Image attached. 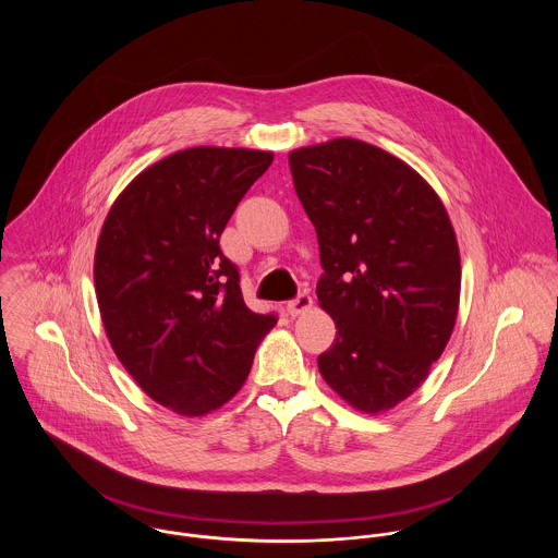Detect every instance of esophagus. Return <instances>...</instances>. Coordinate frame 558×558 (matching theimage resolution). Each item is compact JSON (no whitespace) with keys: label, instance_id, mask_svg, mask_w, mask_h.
Instances as JSON below:
<instances>
[{"label":"esophagus","instance_id":"obj_1","mask_svg":"<svg viewBox=\"0 0 558 558\" xmlns=\"http://www.w3.org/2000/svg\"><path fill=\"white\" fill-rule=\"evenodd\" d=\"M312 305H314V299H312L307 292H303V294H299L296 299H292V301L288 303V314H290V316H301V314L310 312Z\"/></svg>","mask_w":558,"mask_h":558}]
</instances>
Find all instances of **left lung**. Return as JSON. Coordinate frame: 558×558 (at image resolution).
Here are the masks:
<instances>
[{"label": "left lung", "instance_id": "left-lung-1", "mask_svg": "<svg viewBox=\"0 0 558 558\" xmlns=\"http://www.w3.org/2000/svg\"><path fill=\"white\" fill-rule=\"evenodd\" d=\"M316 228L319 307L335 343L326 385L378 414L412 396L440 359L460 307V248L436 191L403 160L350 137L290 153Z\"/></svg>", "mask_w": 558, "mask_h": 558}]
</instances>
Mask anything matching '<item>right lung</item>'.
Returning a JSON list of instances; mask_svg holds the SVG:
<instances>
[{"mask_svg":"<svg viewBox=\"0 0 558 558\" xmlns=\"http://www.w3.org/2000/svg\"><path fill=\"white\" fill-rule=\"evenodd\" d=\"M272 153L199 146L144 169L113 202L94 255L109 343L160 405L202 416L234 398L275 314L244 305L219 239Z\"/></svg>","mask_w":558,"mask_h":558,"instance_id":"add662e5","label":"right lung"}]
</instances>
